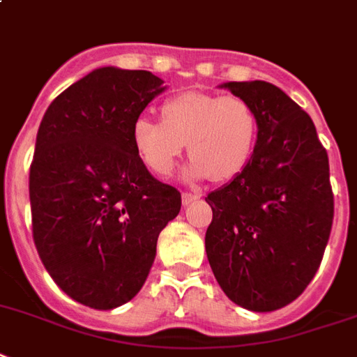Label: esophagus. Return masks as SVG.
<instances>
[{
  "instance_id": "1",
  "label": "esophagus",
  "mask_w": 357,
  "mask_h": 357,
  "mask_svg": "<svg viewBox=\"0 0 357 357\" xmlns=\"http://www.w3.org/2000/svg\"><path fill=\"white\" fill-rule=\"evenodd\" d=\"M200 195L199 193H182V204L184 206H190L193 204L195 200H199Z\"/></svg>"
}]
</instances>
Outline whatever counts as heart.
Instances as JSON below:
<instances>
[{"instance_id":"heart-1","label":"heart","mask_w":357,"mask_h":357,"mask_svg":"<svg viewBox=\"0 0 357 357\" xmlns=\"http://www.w3.org/2000/svg\"><path fill=\"white\" fill-rule=\"evenodd\" d=\"M162 122L146 114L132 122L135 151L158 176L175 172L188 144L193 158L190 176L225 182L243 172L257 140L259 119L241 96L188 93L175 94L160 107Z\"/></svg>"}]
</instances>
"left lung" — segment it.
I'll list each match as a JSON object with an SVG mask.
<instances>
[{
  "label": "left lung",
  "mask_w": 357,
  "mask_h": 357,
  "mask_svg": "<svg viewBox=\"0 0 357 357\" xmlns=\"http://www.w3.org/2000/svg\"><path fill=\"white\" fill-rule=\"evenodd\" d=\"M220 87L252 104L259 131L246 167L206 197V253L235 305L272 312L301 296L325 253L334 219L328 155L310 116L279 87Z\"/></svg>",
  "instance_id": "left-lung-1"
}]
</instances>
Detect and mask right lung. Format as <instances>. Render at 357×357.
I'll use <instances>...</instances> for the list:
<instances>
[{
	"label": "right lung",
	"mask_w": 357,
	"mask_h": 357,
	"mask_svg": "<svg viewBox=\"0 0 357 357\" xmlns=\"http://www.w3.org/2000/svg\"><path fill=\"white\" fill-rule=\"evenodd\" d=\"M149 70L100 67L43 114L29 175L38 255L67 296L96 310L131 301L181 193L144 166L132 122L166 89Z\"/></svg>",
	"instance_id": "add662e5"
}]
</instances>
